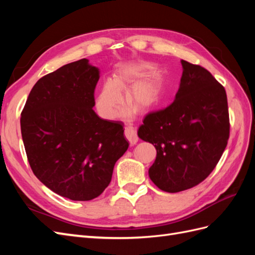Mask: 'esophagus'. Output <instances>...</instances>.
<instances>
[{
	"label": "esophagus",
	"instance_id": "obj_1",
	"mask_svg": "<svg viewBox=\"0 0 255 255\" xmlns=\"http://www.w3.org/2000/svg\"><path fill=\"white\" fill-rule=\"evenodd\" d=\"M125 136L130 144H135L138 141V136L136 130L132 127H127L125 128Z\"/></svg>",
	"mask_w": 255,
	"mask_h": 255
}]
</instances>
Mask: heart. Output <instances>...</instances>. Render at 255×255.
<instances>
[{
    "label": "heart",
    "instance_id": "1",
    "mask_svg": "<svg viewBox=\"0 0 255 255\" xmlns=\"http://www.w3.org/2000/svg\"><path fill=\"white\" fill-rule=\"evenodd\" d=\"M149 69L148 66H129L115 75L112 83H105L96 98L99 115L107 120L117 117L123 106L121 91L142 78ZM163 92V81L158 76H151L130 87L127 94V101L136 112H145L159 102Z\"/></svg>",
    "mask_w": 255,
    "mask_h": 255
}]
</instances>
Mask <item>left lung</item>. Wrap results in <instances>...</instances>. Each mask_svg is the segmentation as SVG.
I'll return each instance as SVG.
<instances>
[{"mask_svg": "<svg viewBox=\"0 0 255 255\" xmlns=\"http://www.w3.org/2000/svg\"><path fill=\"white\" fill-rule=\"evenodd\" d=\"M183 73L174 101L149 113L138 136L156 148L149 169L156 186L179 192L197 186L211 174L230 137L225 87L205 68L181 60Z\"/></svg>", "mask_w": 255, "mask_h": 255, "instance_id": "1", "label": "left lung"}]
</instances>
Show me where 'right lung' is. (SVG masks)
I'll use <instances>...</instances> for the list:
<instances>
[{
  "label": "right lung",
  "instance_id": "1",
  "mask_svg": "<svg viewBox=\"0 0 255 255\" xmlns=\"http://www.w3.org/2000/svg\"><path fill=\"white\" fill-rule=\"evenodd\" d=\"M99 69L83 58L38 81L21 113L27 160L37 179L74 201L99 197L128 148L119 121L92 110Z\"/></svg>",
  "mask_w": 255,
  "mask_h": 255
}]
</instances>
